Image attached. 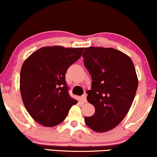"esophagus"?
I'll use <instances>...</instances> for the list:
<instances>
[{
	"mask_svg": "<svg viewBox=\"0 0 157 157\" xmlns=\"http://www.w3.org/2000/svg\"><path fill=\"white\" fill-rule=\"evenodd\" d=\"M81 100L83 103H86L87 102V98H86V95L84 94L82 95V97H81Z\"/></svg>",
	"mask_w": 157,
	"mask_h": 157,
	"instance_id": "34e87169",
	"label": "esophagus"
}]
</instances>
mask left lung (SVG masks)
<instances>
[{
  "label": "left lung",
  "mask_w": 157,
  "mask_h": 157,
  "mask_svg": "<svg viewBox=\"0 0 157 157\" xmlns=\"http://www.w3.org/2000/svg\"><path fill=\"white\" fill-rule=\"evenodd\" d=\"M82 57L93 80L87 100L96 109L85 122L94 131L107 132L131 107L138 85L136 69L128 55L112 48H85Z\"/></svg>",
  "instance_id": "obj_1"
}]
</instances>
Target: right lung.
Listing matches in <instances>:
<instances>
[{"label":"right lung","mask_w":157,"mask_h":157,"mask_svg":"<svg viewBox=\"0 0 157 157\" xmlns=\"http://www.w3.org/2000/svg\"><path fill=\"white\" fill-rule=\"evenodd\" d=\"M84 48L43 47L29 56L20 72L24 105L37 123L45 127L60 124L77 101L69 95L65 74L82 56Z\"/></svg>","instance_id":"add662e5"}]
</instances>
